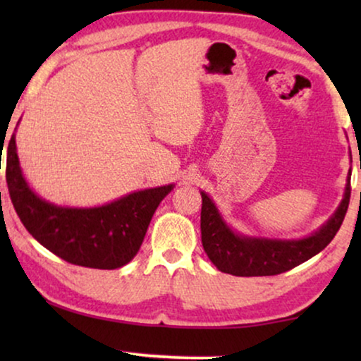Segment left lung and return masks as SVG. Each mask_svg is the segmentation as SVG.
<instances>
[{
	"label": "left lung",
	"instance_id": "left-lung-1",
	"mask_svg": "<svg viewBox=\"0 0 361 361\" xmlns=\"http://www.w3.org/2000/svg\"><path fill=\"white\" fill-rule=\"evenodd\" d=\"M350 177L352 169L347 176L343 199L334 215L317 231L299 240L259 238L236 233L224 220L215 202L205 192H200L202 245L207 256L221 273L243 278L274 276L295 268L320 253L337 235L348 209Z\"/></svg>",
	"mask_w": 361,
	"mask_h": 361
}]
</instances>
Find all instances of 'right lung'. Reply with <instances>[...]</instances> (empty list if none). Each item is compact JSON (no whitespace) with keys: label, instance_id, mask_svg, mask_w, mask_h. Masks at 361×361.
I'll use <instances>...</instances> for the list:
<instances>
[{"label":"right lung","instance_id":"1","mask_svg":"<svg viewBox=\"0 0 361 361\" xmlns=\"http://www.w3.org/2000/svg\"><path fill=\"white\" fill-rule=\"evenodd\" d=\"M6 182L14 210L44 248L68 263L95 269H116L135 258L157 205L174 189V184L152 187L85 209L51 204L24 179L14 133L8 145Z\"/></svg>","mask_w":361,"mask_h":361}]
</instances>
